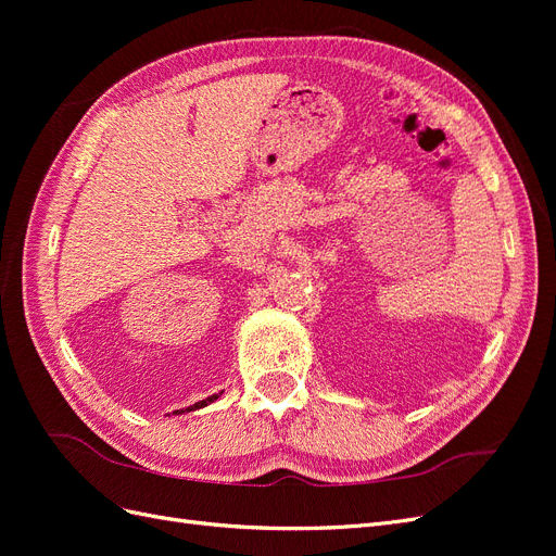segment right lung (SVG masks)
<instances>
[{
  "label": "right lung",
  "instance_id": "obj_1",
  "mask_svg": "<svg viewBox=\"0 0 556 556\" xmlns=\"http://www.w3.org/2000/svg\"><path fill=\"white\" fill-rule=\"evenodd\" d=\"M217 396L220 394H213V396H208V399H204V401H199V403H194V406H190V408H185L182 413H190V410H194V408H201V406H208V403H213ZM178 413V410H176Z\"/></svg>",
  "mask_w": 556,
  "mask_h": 556
}]
</instances>
